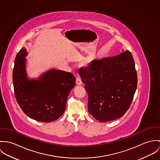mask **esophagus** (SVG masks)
<instances>
[{
    "instance_id": "34e87169",
    "label": "esophagus",
    "mask_w": 160,
    "mask_h": 160,
    "mask_svg": "<svg viewBox=\"0 0 160 160\" xmlns=\"http://www.w3.org/2000/svg\"><path fill=\"white\" fill-rule=\"evenodd\" d=\"M76 84L77 85H81L82 84V82L81 80V78L80 77L76 78Z\"/></svg>"
}]
</instances>
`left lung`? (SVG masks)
<instances>
[{"label":"left lung","instance_id":"left-lung-1","mask_svg":"<svg viewBox=\"0 0 160 160\" xmlns=\"http://www.w3.org/2000/svg\"><path fill=\"white\" fill-rule=\"evenodd\" d=\"M88 94V112L101 122L123 116L132 101L138 75L131 53L92 61L78 71Z\"/></svg>","mask_w":160,"mask_h":160}]
</instances>
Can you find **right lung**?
Here are the masks:
<instances>
[{
  "label": "right lung",
  "mask_w": 160,
  "mask_h": 160,
  "mask_svg": "<svg viewBox=\"0 0 160 160\" xmlns=\"http://www.w3.org/2000/svg\"><path fill=\"white\" fill-rule=\"evenodd\" d=\"M27 55V50L23 47L15 59L13 83L16 99L29 118L40 122H52L64 113L75 78L69 72L53 69L37 80L29 79L26 70Z\"/></svg>",
  "instance_id": "1"
}]
</instances>
